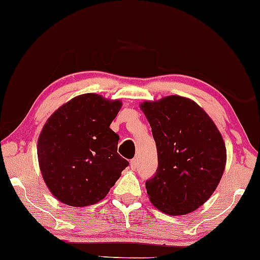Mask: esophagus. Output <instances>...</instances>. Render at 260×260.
I'll return each instance as SVG.
<instances>
[{
  "mask_svg": "<svg viewBox=\"0 0 260 260\" xmlns=\"http://www.w3.org/2000/svg\"><path fill=\"white\" fill-rule=\"evenodd\" d=\"M137 166H138V160H137V159H133V160L130 161V167H131V170L136 171Z\"/></svg>",
  "mask_w": 260,
  "mask_h": 260,
  "instance_id": "1",
  "label": "esophagus"
}]
</instances>
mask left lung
Returning a JSON list of instances; mask_svg holds the SVG:
<instances>
[{
  "instance_id": "left-lung-1",
  "label": "left lung",
  "mask_w": 260,
  "mask_h": 260,
  "mask_svg": "<svg viewBox=\"0 0 260 260\" xmlns=\"http://www.w3.org/2000/svg\"><path fill=\"white\" fill-rule=\"evenodd\" d=\"M156 143V173L146 181L151 204L172 216L203 205L225 168L222 135L208 113L188 98L165 96L140 105Z\"/></svg>"
}]
</instances>
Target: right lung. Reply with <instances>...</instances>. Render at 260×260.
Listing matches in <instances>:
<instances>
[{"instance_id":"obj_1","label":"right lung","mask_w":260,"mask_h":260,"mask_svg":"<svg viewBox=\"0 0 260 260\" xmlns=\"http://www.w3.org/2000/svg\"><path fill=\"white\" fill-rule=\"evenodd\" d=\"M120 107V100L81 94L44 124L38 162L46 186L59 202L80 208L98 203L129 166L117 153L119 136L110 127Z\"/></svg>"}]
</instances>
